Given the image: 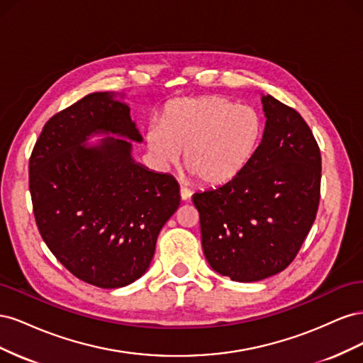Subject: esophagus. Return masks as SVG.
<instances>
[{
	"label": "esophagus",
	"mask_w": 363,
	"mask_h": 363,
	"mask_svg": "<svg viewBox=\"0 0 363 363\" xmlns=\"http://www.w3.org/2000/svg\"><path fill=\"white\" fill-rule=\"evenodd\" d=\"M191 195H192V192H191L188 188H184V186H182V188H180V196H182V200H183V201H188V200L191 199Z\"/></svg>",
	"instance_id": "34e87169"
}]
</instances>
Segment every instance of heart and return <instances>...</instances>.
Masks as SVG:
<instances>
[{"label":"heart","mask_w":363,"mask_h":363,"mask_svg":"<svg viewBox=\"0 0 363 363\" xmlns=\"http://www.w3.org/2000/svg\"><path fill=\"white\" fill-rule=\"evenodd\" d=\"M263 119L251 106L219 95L177 98L164 107L162 123L147 131V145L160 168L179 163L206 184H221L255 156Z\"/></svg>","instance_id":"obj_1"}]
</instances>
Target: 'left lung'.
<instances>
[{
  "mask_svg": "<svg viewBox=\"0 0 363 363\" xmlns=\"http://www.w3.org/2000/svg\"><path fill=\"white\" fill-rule=\"evenodd\" d=\"M265 130L236 177L194 194L206 260L233 281H259L295 259L316 218L321 152L292 107L262 95Z\"/></svg>",
  "mask_w": 363,
  "mask_h": 363,
  "instance_id": "obj_1",
  "label": "left lung"
}]
</instances>
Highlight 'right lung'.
I'll use <instances>...</instances> for the list:
<instances>
[{
  "instance_id": "1",
  "label": "right lung",
  "mask_w": 363,
  "mask_h": 363,
  "mask_svg": "<svg viewBox=\"0 0 363 363\" xmlns=\"http://www.w3.org/2000/svg\"><path fill=\"white\" fill-rule=\"evenodd\" d=\"M116 96L89 94L54 115L28 167L42 239L77 279L104 289L144 276L162 227L180 206L177 180L131 156V142L142 136ZM98 134L106 138L87 147Z\"/></svg>"
}]
</instances>
